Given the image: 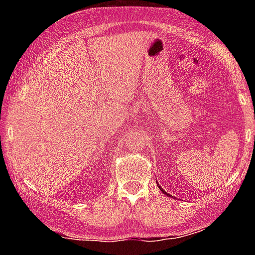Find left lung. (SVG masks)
Returning a JSON list of instances; mask_svg holds the SVG:
<instances>
[{"instance_id": "obj_1", "label": "left lung", "mask_w": 255, "mask_h": 255, "mask_svg": "<svg viewBox=\"0 0 255 255\" xmlns=\"http://www.w3.org/2000/svg\"><path fill=\"white\" fill-rule=\"evenodd\" d=\"M159 189H160V190H161V191H163V192H164V194H166V195H169V194H168V192H165V191H164V190H163V189H161V187H160V186H159Z\"/></svg>"}]
</instances>
